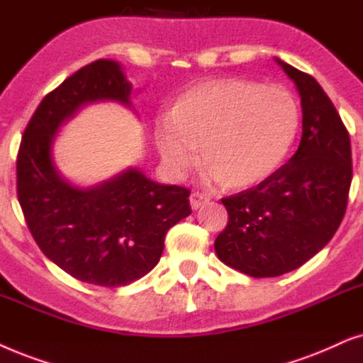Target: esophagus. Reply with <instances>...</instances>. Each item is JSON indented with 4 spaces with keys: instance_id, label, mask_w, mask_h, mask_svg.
<instances>
[{
    "instance_id": "obj_1",
    "label": "esophagus",
    "mask_w": 363,
    "mask_h": 363,
    "mask_svg": "<svg viewBox=\"0 0 363 363\" xmlns=\"http://www.w3.org/2000/svg\"><path fill=\"white\" fill-rule=\"evenodd\" d=\"M189 201H191V207H192V209L197 211V209H199V207L206 206L207 202H209V197L202 194V192H192L191 197H189Z\"/></svg>"
}]
</instances>
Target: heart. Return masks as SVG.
I'll return each instance as SVG.
<instances>
[{"label":"heart","mask_w":363,"mask_h":363,"mask_svg":"<svg viewBox=\"0 0 363 363\" xmlns=\"http://www.w3.org/2000/svg\"><path fill=\"white\" fill-rule=\"evenodd\" d=\"M298 119L297 99L282 86L214 77L174 98L166 124L154 129V144L174 176L194 166L201 146L207 179L242 189L282 166Z\"/></svg>","instance_id":"heart-1"}]
</instances>
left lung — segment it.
Listing matches in <instances>:
<instances>
[{
    "mask_svg": "<svg viewBox=\"0 0 363 363\" xmlns=\"http://www.w3.org/2000/svg\"><path fill=\"white\" fill-rule=\"evenodd\" d=\"M302 106V138L289 162L252 189L225 197V229L214 247L222 262L252 277H277L325 247L344 219L352 182L350 138L312 76L279 57Z\"/></svg>",
    "mask_w": 363,
    "mask_h": 363,
    "instance_id": "obj_1",
    "label": "left lung"
}]
</instances>
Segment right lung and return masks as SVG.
Returning <instances> with one entry per match:
<instances>
[{
  "label": "right lung",
  "mask_w": 363,
  "mask_h": 363,
  "mask_svg": "<svg viewBox=\"0 0 363 363\" xmlns=\"http://www.w3.org/2000/svg\"><path fill=\"white\" fill-rule=\"evenodd\" d=\"M133 91L118 61L81 67L41 101L18 152V199L36 244L65 272L101 287L125 286L156 267L167 230L191 214L189 189L159 184L139 167L81 187L56 166L61 125L103 101L138 113Z\"/></svg>",
  "instance_id": "right-lung-1"
}]
</instances>
